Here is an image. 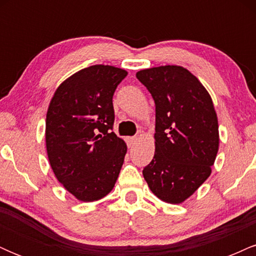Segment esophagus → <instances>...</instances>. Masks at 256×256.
<instances>
[{
    "mask_svg": "<svg viewBox=\"0 0 256 256\" xmlns=\"http://www.w3.org/2000/svg\"><path fill=\"white\" fill-rule=\"evenodd\" d=\"M136 140H137L136 137H128V138H126V142H128V146H134V143H136Z\"/></svg>",
    "mask_w": 256,
    "mask_h": 256,
    "instance_id": "esophagus-1",
    "label": "esophagus"
}]
</instances>
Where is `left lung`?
<instances>
[{"label":"left lung","instance_id":"8db88e82","mask_svg":"<svg viewBox=\"0 0 256 256\" xmlns=\"http://www.w3.org/2000/svg\"><path fill=\"white\" fill-rule=\"evenodd\" d=\"M136 77L155 102V154L143 177L161 201L182 204L210 177L218 152L212 98L182 66L142 70Z\"/></svg>","mask_w":256,"mask_h":256}]
</instances>
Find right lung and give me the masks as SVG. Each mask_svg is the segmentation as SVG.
Segmentation results:
<instances>
[{"label":"right lung","instance_id":"right-lung-1","mask_svg":"<svg viewBox=\"0 0 256 256\" xmlns=\"http://www.w3.org/2000/svg\"><path fill=\"white\" fill-rule=\"evenodd\" d=\"M125 70L94 64L58 85L46 119L50 167L64 189L83 202L112 192L128 146L112 132L113 95Z\"/></svg>","mask_w":256,"mask_h":256}]
</instances>
